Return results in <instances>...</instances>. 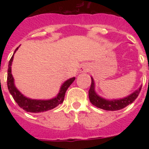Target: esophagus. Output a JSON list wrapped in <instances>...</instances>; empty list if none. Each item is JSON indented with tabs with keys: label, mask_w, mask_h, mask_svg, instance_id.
I'll return each instance as SVG.
<instances>
[{
	"label": "esophagus",
	"mask_w": 149,
	"mask_h": 149,
	"mask_svg": "<svg viewBox=\"0 0 149 149\" xmlns=\"http://www.w3.org/2000/svg\"><path fill=\"white\" fill-rule=\"evenodd\" d=\"M89 71V68H88V65H84L80 68V72H86Z\"/></svg>",
	"instance_id": "obj_1"
}]
</instances>
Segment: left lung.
<instances>
[{
	"label": "left lung",
	"instance_id": "1",
	"mask_svg": "<svg viewBox=\"0 0 149 149\" xmlns=\"http://www.w3.org/2000/svg\"><path fill=\"white\" fill-rule=\"evenodd\" d=\"M91 78H92V83H91V86L89 90V101L94 106L105 110L115 111V110H122V109L125 108V107L133 103L135 101V99L137 98L140 91H141L142 86H140L132 94L127 96L125 98H122V99H104L96 94L95 91L94 80L93 79V77H91Z\"/></svg>",
	"mask_w": 149,
	"mask_h": 149
}]
</instances>
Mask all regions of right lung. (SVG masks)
Here are the masks:
<instances>
[{
    "instance_id": "obj_1",
    "label": "right lung",
    "mask_w": 149,
    "mask_h": 149,
    "mask_svg": "<svg viewBox=\"0 0 149 149\" xmlns=\"http://www.w3.org/2000/svg\"><path fill=\"white\" fill-rule=\"evenodd\" d=\"M18 47L15 50L14 54L16 52ZM14 54L12 56L9 65H8V71H7V87L9 89V92L12 95L13 98L15 101L18 105L21 108L27 112L30 113H41V112L47 111V110H51V109L55 108L59 104H61L63 102L65 94L68 88L70 86L71 84L73 83V81L75 80V77H72V78L67 80L65 82L63 83L60 89L58 95L54 98H51L50 100H36L30 99L24 96L17 89L14 84V79L11 73V65L12 62L13 60V56Z\"/></svg>"
}]
</instances>
